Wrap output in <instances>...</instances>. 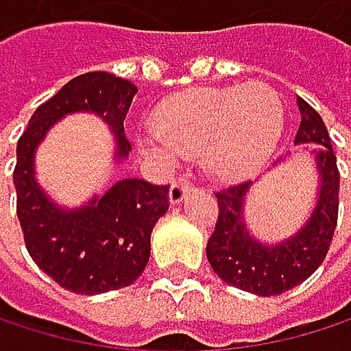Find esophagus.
Returning a JSON list of instances; mask_svg holds the SVG:
<instances>
[{
    "instance_id": "obj_1",
    "label": "esophagus",
    "mask_w": 351,
    "mask_h": 351,
    "mask_svg": "<svg viewBox=\"0 0 351 351\" xmlns=\"http://www.w3.org/2000/svg\"><path fill=\"white\" fill-rule=\"evenodd\" d=\"M189 191H193V187H191L189 183H183V181H174V183L170 185L168 197H170L172 204H179V202H183V199H185V195H187Z\"/></svg>"
}]
</instances>
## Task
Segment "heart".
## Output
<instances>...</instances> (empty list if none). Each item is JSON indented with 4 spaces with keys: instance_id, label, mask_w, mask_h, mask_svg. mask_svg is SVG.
<instances>
[{
    "instance_id": "obj_1",
    "label": "heart",
    "mask_w": 351,
    "mask_h": 351,
    "mask_svg": "<svg viewBox=\"0 0 351 351\" xmlns=\"http://www.w3.org/2000/svg\"><path fill=\"white\" fill-rule=\"evenodd\" d=\"M282 126L278 92L261 82L234 88H195L164 103L156 130L141 141L160 166L202 154L213 179L236 183L252 177L274 154Z\"/></svg>"
}]
</instances>
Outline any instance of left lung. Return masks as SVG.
Wrapping results in <instances>:
<instances>
[{
  "mask_svg": "<svg viewBox=\"0 0 351 351\" xmlns=\"http://www.w3.org/2000/svg\"><path fill=\"white\" fill-rule=\"evenodd\" d=\"M301 126L295 145L312 154L318 177L314 208L297 232L285 240L265 242L246 223V195L252 181L217 193L219 219L206 244V257L215 274L240 291L274 297L305 282L324 261L339 210V170L328 130L314 107L297 97ZM282 160L276 162V166Z\"/></svg>",
  "mask_w": 351,
  "mask_h": 351,
  "instance_id": "obj_1",
  "label": "left lung"
}]
</instances>
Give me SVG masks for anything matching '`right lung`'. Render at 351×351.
Instances as JSON below:
<instances>
[{
    "label": "right lung",
    "mask_w": 351,
    "mask_h": 351,
    "mask_svg": "<svg viewBox=\"0 0 351 351\" xmlns=\"http://www.w3.org/2000/svg\"><path fill=\"white\" fill-rule=\"evenodd\" d=\"M136 86L105 71L64 84L37 107L16 145V215L27 250L54 282L77 295L124 289L143 274L152 252V232L168 210V185L122 179L77 208L60 206L35 179V154L50 128L71 113H94L111 128L119 166L132 147L124 119Z\"/></svg>",
    "instance_id": "right-lung-1"
}]
</instances>
